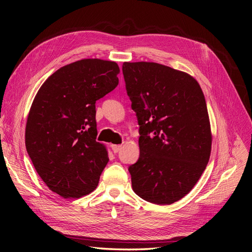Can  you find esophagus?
I'll use <instances>...</instances> for the list:
<instances>
[{
	"label": "esophagus",
	"mask_w": 252,
	"mask_h": 252,
	"mask_svg": "<svg viewBox=\"0 0 252 252\" xmlns=\"http://www.w3.org/2000/svg\"><path fill=\"white\" fill-rule=\"evenodd\" d=\"M111 149L114 154H117V152H119L122 149V145H111Z\"/></svg>",
	"instance_id": "1"
}]
</instances>
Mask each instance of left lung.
Segmentation results:
<instances>
[{"instance_id":"1","label":"left lung","mask_w":252,"mask_h":252,"mask_svg":"<svg viewBox=\"0 0 252 252\" xmlns=\"http://www.w3.org/2000/svg\"><path fill=\"white\" fill-rule=\"evenodd\" d=\"M140 125V158L129 166L133 191L170 205L188 194L208 164L212 135L205 96L191 75L154 62H124Z\"/></svg>"}]
</instances>
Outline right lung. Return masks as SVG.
<instances>
[{
	"label": "right lung",
	"mask_w": 252,
	"mask_h": 252,
	"mask_svg": "<svg viewBox=\"0 0 252 252\" xmlns=\"http://www.w3.org/2000/svg\"><path fill=\"white\" fill-rule=\"evenodd\" d=\"M119 73L112 61L83 59L53 72L34 96L26 149L43 182L64 199L93 192L109 161L95 141V101L118 86Z\"/></svg>",
	"instance_id": "right-lung-1"
}]
</instances>
